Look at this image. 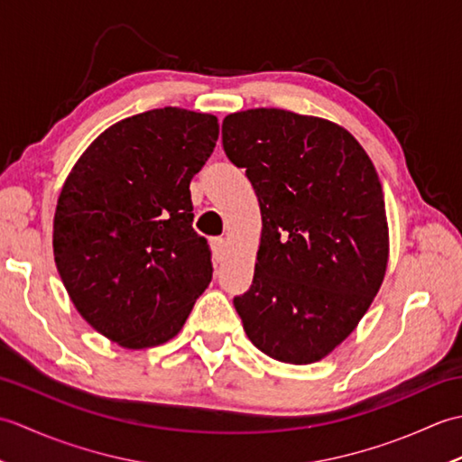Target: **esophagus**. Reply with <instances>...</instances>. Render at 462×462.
<instances>
[{"instance_id": "obj_1", "label": "esophagus", "mask_w": 462, "mask_h": 462, "mask_svg": "<svg viewBox=\"0 0 462 462\" xmlns=\"http://www.w3.org/2000/svg\"><path fill=\"white\" fill-rule=\"evenodd\" d=\"M210 246H212L214 260L220 262V260L224 258V252H226V240H224V238H212Z\"/></svg>"}]
</instances>
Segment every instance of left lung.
I'll list each match as a JSON object with an SVG mask.
<instances>
[{
    "instance_id": "obj_1",
    "label": "left lung",
    "mask_w": 462,
    "mask_h": 462,
    "mask_svg": "<svg viewBox=\"0 0 462 462\" xmlns=\"http://www.w3.org/2000/svg\"><path fill=\"white\" fill-rule=\"evenodd\" d=\"M222 144L262 212L252 286L234 298L244 331L272 359L319 361L357 328L385 278L375 166L343 126L283 109L228 115Z\"/></svg>"
}]
</instances>
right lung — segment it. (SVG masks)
Here are the masks:
<instances>
[{
	"label": "right lung",
	"mask_w": 462,
	"mask_h": 462,
	"mask_svg": "<svg viewBox=\"0 0 462 462\" xmlns=\"http://www.w3.org/2000/svg\"><path fill=\"white\" fill-rule=\"evenodd\" d=\"M218 133L214 115L179 106L129 116L97 136L59 194V276L85 321L126 349L172 339L212 280L190 180Z\"/></svg>",
	"instance_id": "right-lung-1"
}]
</instances>
